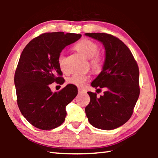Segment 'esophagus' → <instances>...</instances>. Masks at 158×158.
<instances>
[{"label": "esophagus", "mask_w": 158, "mask_h": 158, "mask_svg": "<svg viewBox=\"0 0 158 158\" xmlns=\"http://www.w3.org/2000/svg\"><path fill=\"white\" fill-rule=\"evenodd\" d=\"M78 91H79V93H83V92H84V90L82 88H79V89H78Z\"/></svg>", "instance_id": "34e87169"}]
</instances>
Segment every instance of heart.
Here are the masks:
<instances>
[{
    "mask_svg": "<svg viewBox=\"0 0 158 158\" xmlns=\"http://www.w3.org/2000/svg\"><path fill=\"white\" fill-rule=\"evenodd\" d=\"M75 49L88 58H89L90 65L93 70L100 73L103 69L104 59L102 56L98 53V45L89 39H83L77 43ZM58 65L62 70H65V56L60 53L58 58ZM90 76L86 74H74L69 77L68 81L69 84L77 86H82L89 80Z\"/></svg>",
    "mask_w": 158,
    "mask_h": 158,
    "instance_id": "obj_1",
    "label": "heart"
}]
</instances>
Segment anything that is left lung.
Here are the masks:
<instances>
[{
    "mask_svg": "<svg viewBox=\"0 0 158 158\" xmlns=\"http://www.w3.org/2000/svg\"><path fill=\"white\" fill-rule=\"evenodd\" d=\"M103 44L105 60L100 74L91 83L98 90L105 89L103 95L88 92L90 100L85 108L88 120L93 127L111 130L130 118L140 93L139 67L126 45L112 35L85 33Z\"/></svg>",
    "mask_w": 158,
    "mask_h": 158,
    "instance_id": "1",
    "label": "left lung"
}]
</instances>
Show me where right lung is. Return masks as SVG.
I'll return each mask as SVG.
<instances>
[{
  "mask_svg": "<svg viewBox=\"0 0 158 158\" xmlns=\"http://www.w3.org/2000/svg\"><path fill=\"white\" fill-rule=\"evenodd\" d=\"M81 37L63 32L43 33L29 42L21 53L15 74L17 105L25 118L37 128L49 130L60 126L65 119L66 106L78 93L73 84L55 93L49 85L65 81L58 56Z\"/></svg>",
  "mask_w": 158,
  "mask_h": 158,
  "instance_id": "obj_1",
  "label": "right lung"
}]
</instances>
